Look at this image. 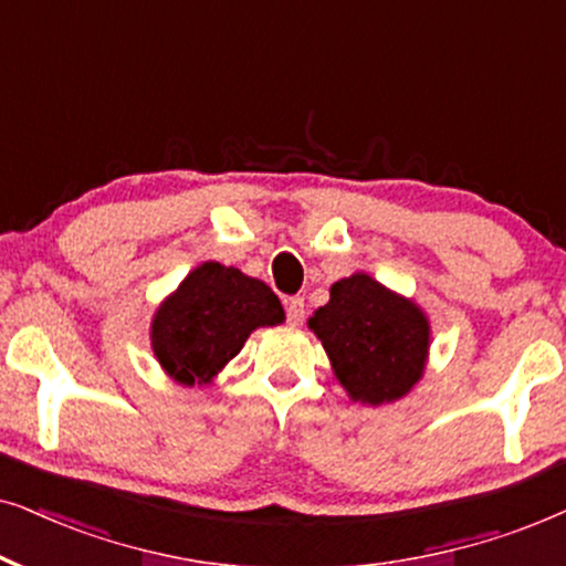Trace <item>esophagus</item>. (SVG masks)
<instances>
[{
	"mask_svg": "<svg viewBox=\"0 0 566 566\" xmlns=\"http://www.w3.org/2000/svg\"><path fill=\"white\" fill-rule=\"evenodd\" d=\"M305 318V300L303 297H290L287 300V323L290 326H300Z\"/></svg>",
	"mask_w": 566,
	"mask_h": 566,
	"instance_id": "34e87169",
	"label": "esophagus"
}]
</instances>
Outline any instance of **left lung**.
I'll use <instances>...</instances> for the list:
<instances>
[{"instance_id": "left-lung-1", "label": "left lung", "mask_w": 566, "mask_h": 566, "mask_svg": "<svg viewBox=\"0 0 566 566\" xmlns=\"http://www.w3.org/2000/svg\"><path fill=\"white\" fill-rule=\"evenodd\" d=\"M307 326L321 338L352 401H398L424 373L427 315L413 300L396 295L367 274L336 282L331 300L313 313Z\"/></svg>"}]
</instances>
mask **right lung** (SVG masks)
Listing matches in <instances>:
<instances>
[{"instance_id": "right-lung-1", "label": "right lung", "mask_w": 566, "mask_h": 566, "mask_svg": "<svg viewBox=\"0 0 566 566\" xmlns=\"http://www.w3.org/2000/svg\"><path fill=\"white\" fill-rule=\"evenodd\" d=\"M284 307L261 279L207 261L157 307L153 352L184 386H207L261 326H279Z\"/></svg>"}]
</instances>
